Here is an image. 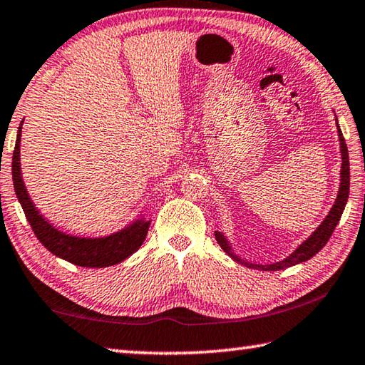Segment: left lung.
I'll list each match as a JSON object with an SVG mask.
<instances>
[{
	"instance_id": "1",
	"label": "left lung",
	"mask_w": 365,
	"mask_h": 365,
	"mask_svg": "<svg viewBox=\"0 0 365 365\" xmlns=\"http://www.w3.org/2000/svg\"><path fill=\"white\" fill-rule=\"evenodd\" d=\"M336 123H338V120H336ZM338 136H339V144H341V159H343V164H341V185H339V192H338V196H336V203L333 205L331 211H329L325 221L320 224V227H318L315 232L312 234L309 239L305 240L304 244L292 253V255H289L286 259H282V262H277V263H273V264L247 263L245 259H242V258L234 255L232 248L229 247L227 240L224 239V235L221 232H214V235H216L217 244L221 245L222 250L227 253L229 257H232L235 262H239V263L245 264V266H250V268H255V269L279 271V269L289 268V266L307 262V259H310L312 257H315L317 253L327 245V242L329 240V237H331L334 227H336L338 222H339L341 214H343V211H344L346 201H348V196H349V154H348V146H346L344 136H343V133H341L339 126H338Z\"/></svg>"
}]
</instances>
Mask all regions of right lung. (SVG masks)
Masks as SVG:
<instances>
[{"label":"right lung","mask_w":365,"mask_h":365,"mask_svg":"<svg viewBox=\"0 0 365 365\" xmlns=\"http://www.w3.org/2000/svg\"><path fill=\"white\" fill-rule=\"evenodd\" d=\"M21 130L22 126H19L13 153V183L17 200H19L22 210H24L27 221L31 224L37 239L42 242V245L53 255L66 259L73 264L84 266V268H106V266L117 264L133 255L146 239L149 224H151L149 221L144 222L143 219H140V221L133 222L130 227L123 229L121 232L102 237V239H79V237L66 235L45 221L42 214L36 210V206L29 198L21 177Z\"/></svg>","instance_id":"obj_1"}]
</instances>
